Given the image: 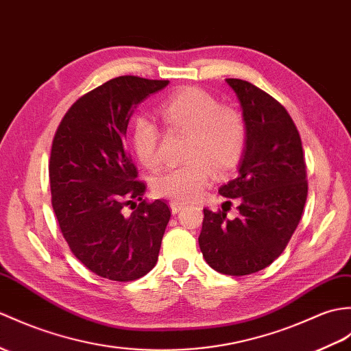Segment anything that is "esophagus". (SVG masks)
<instances>
[{
  "instance_id": "obj_1",
  "label": "esophagus",
  "mask_w": 351,
  "mask_h": 351,
  "mask_svg": "<svg viewBox=\"0 0 351 351\" xmlns=\"http://www.w3.org/2000/svg\"><path fill=\"white\" fill-rule=\"evenodd\" d=\"M185 208V203L182 202H178V200H172L170 202V209H172L173 214H178L181 213V210Z\"/></svg>"
}]
</instances>
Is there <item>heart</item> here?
I'll use <instances>...</instances> for the list:
<instances>
[{
    "mask_svg": "<svg viewBox=\"0 0 351 351\" xmlns=\"http://www.w3.org/2000/svg\"><path fill=\"white\" fill-rule=\"evenodd\" d=\"M161 115L170 127L184 130L190 138L185 149L189 161L154 176L152 189L157 195L194 200L209 185L214 170L221 175L239 165L247 145V124L239 110L219 106L203 89L185 86L167 97L161 104ZM132 143L142 165H158L160 132L154 119L146 115L134 119Z\"/></svg>",
    "mask_w": 351,
    "mask_h": 351,
    "instance_id": "heart-1",
    "label": "heart"
}]
</instances>
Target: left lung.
<instances>
[{
	"instance_id": "left-lung-1",
	"label": "left lung",
	"mask_w": 351,
	"mask_h": 351,
	"mask_svg": "<svg viewBox=\"0 0 351 351\" xmlns=\"http://www.w3.org/2000/svg\"><path fill=\"white\" fill-rule=\"evenodd\" d=\"M238 97L247 124V145L238 175L219 186L239 197V215L203 209L199 245L219 274L241 276L262 271L281 256L304 213L308 194L302 142L282 106L247 80L226 79Z\"/></svg>"
}]
</instances>
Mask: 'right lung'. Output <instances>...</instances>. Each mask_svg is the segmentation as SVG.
Returning a JSON list of instances; mask_svg holds the SVG:
<instances>
[{
    "label": "right lung",
    "instance_id": "obj_1",
    "mask_svg": "<svg viewBox=\"0 0 351 351\" xmlns=\"http://www.w3.org/2000/svg\"><path fill=\"white\" fill-rule=\"evenodd\" d=\"M167 84L112 79L80 97L53 137L49 179L62 236L89 271L112 281L137 280L156 266L170 219L165 200H142L146 186L125 146L134 109ZM127 204L133 213L125 214Z\"/></svg>",
    "mask_w": 351,
    "mask_h": 351
}]
</instances>
